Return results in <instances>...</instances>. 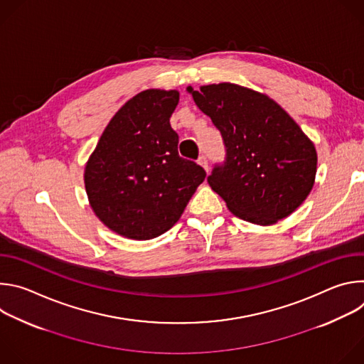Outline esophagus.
<instances>
[{
    "label": "esophagus",
    "mask_w": 364,
    "mask_h": 364,
    "mask_svg": "<svg viewBox=\"0 0 364 364\" xmlns=\"http://www.w3.org/2000/svg\"><path fill=\"white\" fill-rule=\"evenodd\" d=\"M197 163L205 170V173H209V161H207V157L205 155H200L198 157V160H197Z\"/></svg>",
    "instance_id": "1"
}]
</instances>
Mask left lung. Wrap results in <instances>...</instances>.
Segmentation results:
<instances>
[{
	"mask_svg": "<svg viewBox=\"0 0 364 364\" xmlns=\"http://www.w3.org/2000/svg\"><path fill=\"white\" fill-rule=\"evenodd\" d=\"M187 90L222 134L226 157L207 181L228 209L262 226L295 212L317 173L316 146L298 124L274 99L239 85Z\"/></svg>",
	"mask_w": 364,
	"mask_h": 364,
	"instance_id": "left-lung-1",
	"label": "left lung"
}]
</instances>
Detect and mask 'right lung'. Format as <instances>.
<instances>
[{"mask_svg":"<svg viewBox=\"0 0 364 364\" xmlns=\"http://www.w3.org/2000/svg\"><path fill=\"white\" fill-rule=\"evenodd\" d=\"M177 90L148 89L114 115L85 167V187L99 220L115 233L148 240L181 218L205 171L178 155L170 117Z\"/></svg>","mask_w":364,"mask_h":364,"instance_id":"add662e5","label":"right lung"}]
</instances>
